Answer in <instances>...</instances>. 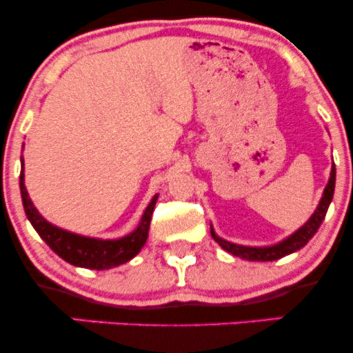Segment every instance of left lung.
<instances>
[{
  "instance_id": "obj_1",
  "label": "left lung",
  "mask_w": 353,
  "mask_h": 353,
  "mask_svg": "<svg viewBox=\"0 0 353 353\" xmlns=\"http://www.w3.org/2000/svg\"><path fill=\"white\" fill-rule=\"evenodd\" d=\"M334 190H335V164H332L330 177H329V182H327L325 189H323L322 199H320L317 209L314 210V214H312L309 221H307L301 229H297L294 234H290L289 237H285L283 241L277 242V244L274 245L250 247V245L234 244V242H229L225 241V239L219 237L216 230L212 229V225H210V236H212L214 241H216L222 249L228 250L229 254L236 255V257L245 259V261H257V262L277 261V259H282L285 257V255L301 250L302 247L315 236V232L319 230L320 224H322L323 219H325L327 210H329L332 197H334Z\"/></svg>"
}]
</instances>
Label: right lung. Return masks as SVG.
<instances>
[{"mask_svg": "<svg viewBox=\"0 0 353 353\" xmlns=\"http://www.w3.org/2000/svg\"><path fill=\"white\" fill-rule=\"evenodd\" d=\"M19 189H21V199L26 212L28 221L31 222L39 237L51 247L52 252H56L61 259L70 262L71 265L84 267V269L108 270L112 267L131 261L139 254L149 236V224L154 212L159 194L152 197L149 205L145 208L139 225L128 236L119 239H96L79 236V234L70 232L51 224L44 219L38 209L34 208L33 201L30 199L26 185H24V161L21 157V174H19Z\"/></svg>", "mask_w": 353, "mask_h": 353, "instance_id": "1", "label": "right lung"}]
</instances>
